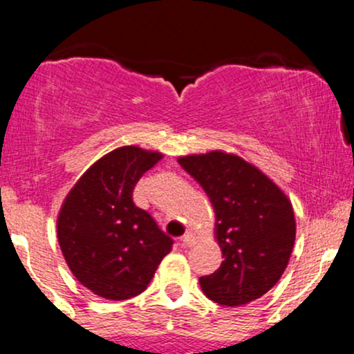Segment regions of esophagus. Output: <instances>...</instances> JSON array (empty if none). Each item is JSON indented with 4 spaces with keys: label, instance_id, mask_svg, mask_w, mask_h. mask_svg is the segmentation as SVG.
<instances>
[{
    "label": "esophagus",
    "instance_id": "34e87169",
    "mask_svg": "<svg viewBox=\"0 0 354 354\" xmlns=\"http://www.w3.org/2000/svg\"><path fill=\"white\" fill-rule=\"evenodd\" d=\"M198 241H200L198 234L191 233V231H186L185 236H183V243H185V245H188V246H194Z\"/></svg>",
    "mask_w": 354,
    "mask_h": 354
}]
</instances>
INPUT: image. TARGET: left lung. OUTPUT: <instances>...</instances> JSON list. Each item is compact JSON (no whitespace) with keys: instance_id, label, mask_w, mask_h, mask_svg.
I'll list each match as a JSON object with an SVG mask.
<instances>
[{"instance_id":"1","label":"left lung","mask_w":354,"mask_h":354,"mask_svg":"<svg viewBox=\"0 0 354 354\" xmlns=\"http://www.w3.org/2000/svg\"><path fill=\"white\" fill-rule=\"evenodd\" d=\"M178 163L194 178L214 208V239L223 263L203 276L214 303L241 306L268 293L286 270L296 238L291 200L258 166L234 153L186 154Z\"/></svg>"}]
</instances>
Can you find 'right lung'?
<instances>
[{
    "instance_id": "right-lung-1",
    "label": "right lung",
    "mask_w": 354,
    "mask_h": 354,
    "mask_svg": "<svg viewBox=\"0 0 354 354\" xmlns=\"http://www.w3.org/2000/svg\"><path fill=\"white\" fill-rule=\"evenodd\" d=\"M163 153L140 146L113 149L75 183L61 205L56 234L75 278L111 301L146 290L173 239L133 203L140 178Z\"/></svg>"
}]
</instances>
